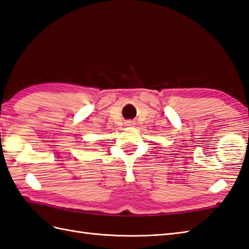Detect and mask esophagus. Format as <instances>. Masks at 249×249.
<instances>
[{
    "instance_id": "34e87169",
    "label": "esophagus",
    "mask_w": 249,
    "mask_h": 249,
    "mask_svg": "<svg viewBox=\"0 0 249 249\" xmlns=\"http://www.w3.org/2000/svg\"><path fill=\"white\" fill-rule=\"evenodd\" d=\"M127 125H128V126H132V125H134V123H132V122H127Z\"/></svg>"
}]
</instances>
